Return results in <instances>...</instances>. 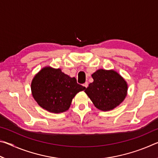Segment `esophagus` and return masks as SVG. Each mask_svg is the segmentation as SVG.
<instances>
[{
	"instance_id": "1",
	"label": "esophagus",
	"mask_w": 158,
	"mask_h": 158,
	"mask_svg": "<svg viewBox=\"0 0 158 158\" xmlns=\"http://www.w3.org/2000/svg\"><path fill=\"white\" fill-rule=\"evenodd\" d=\"M83 85H84V86L85 88H87L88 85H89V84H88V82H85L84 84H83Z\"/></svg>"
}]
</instances>
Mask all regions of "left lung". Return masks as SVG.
<instances>
[{"label": "left lung", "instance_id": "obj_1", "mask_svg": "<svg viewBox=\"0 0 158 158\" xmlns=\"http://www.w3.org/2000/svg\"><path fill=\"white\" fill-rule=\"evenodd\" d=\"M93 82L84 90L96 108L109 111L118 106L127 95V84L116 71L100 69L92 74Z\"/></svg>", "mask_w": 158, "mask_h": 158}]
</instances>
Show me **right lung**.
<instances>
[{
  "mask_svg": "<svg viewBox=\"0 0 158 158\" xmlns=\"http://www.w3.org/2000/svg\"><path fill=\"white\" fill-rule=\"evenodd\" d=\"M85 89L77 84L74 77L64 74L60 69L51 67L42 68L31 83L35 100L41 107L55 114L68 110L73 98Z\"/></svg>",
  "mask_w": 158,
  "mask_h": 158,
  "instance_id": "add662e5",
  "label": "right lung"
}]
</instances>
